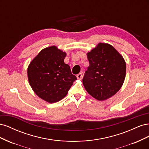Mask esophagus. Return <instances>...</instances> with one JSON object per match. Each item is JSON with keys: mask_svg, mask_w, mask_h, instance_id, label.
Here are the masks:
<instances>
[{"mask_svg": "<svg viewBox=\"0 0 149 149\" xmlns=\"http://www.w3.org/2000/svg\"><path fill=\"white\" fill-rule=\"evenodd\" d=\"M76 77H77L78 79L81 80V79H82V78H83V74H82V73H79V74H78L77 75H76Z\"/></svg>", "mask_w": 149, "mask_h": 149, "instance_id": "34e87169", "label": "esophagus"}]
</instances>
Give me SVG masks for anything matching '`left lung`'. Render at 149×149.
Segmentation results:
<instances>
[{
    "instance_id": "obj_1",
    "label": "left lung",
    "mask_w": 149,
    "mask_h": 149,
    "mask_svg": "<svg viewBox=\"0 0 149 149\" xmlns=\"http://www.w3.org/2000/svg\"><path fill=\"white\" fill-rule=\"evenodd\" d=\"M89 62L83 79L86 91L98 101L107 100L119 91L125 78L123 56L109 43H100L87 53Z\"/></svg>"
}]
</instances>
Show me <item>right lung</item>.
Instances as JSON below:
<instances>
[{
	"label": "right lung",
	"instance_id": "1",
	"mask_svg": "<svg viewBox=\"0 0 149 149\" xmlns=\"http://www.w3.org/2000/svg\"><path fill=\"white\" fill-rule=\"evenodd\" d=\"M66 53L56 46L43 48L30 62L29 82L37 95L49 103L63 99L76 80L70 66L65 63Z\"/></svg>",
	"mask_w": 149,
	"mask_h": 149
}]
</instances>
